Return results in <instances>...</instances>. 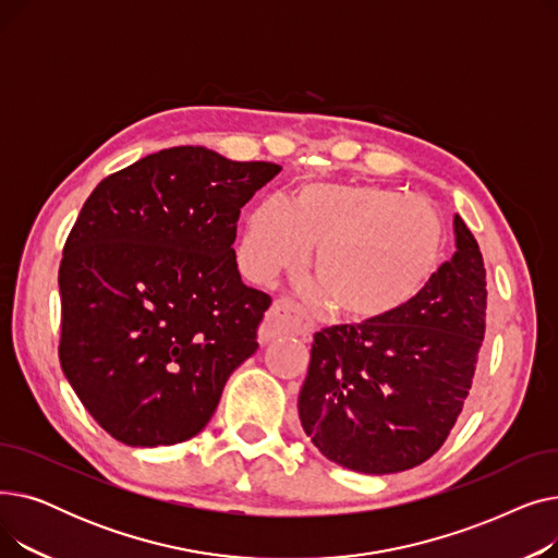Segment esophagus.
Segmentation results:
<instances>
[{
	"instance_id": "obj_1",
	"label": "esophagus",
	"mask_w": 558,
	"mask_h": 558,
	"mask_svg": "<svg viewBox=\"0 0 558 558\" xmlns=\"http://www.w3.org/2000/svg\"><path fill=\"white\" fill-rule=\"evenodd\" d=\"M314 324L312 318L305 314V310L294 301V299H287L280 296L274 301L271 310L264 316L262 326H259V339L262 341H269L274 337L280 335H312Z\"/></svg>"
}]
</instances>
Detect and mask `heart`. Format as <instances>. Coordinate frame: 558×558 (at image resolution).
Listing matches in <instances>:
<instances>
[{"mask_svg": "<svg viewBox=\"0 0 558 558\" xmlns=\"http://www.w3.org/2000/svg\"><path fill=\"white\" fill-rule=\"evenodd\" d=\"M446 228L423 198L357 183H307L287 203L257 201L240 246L244 271L267 280L314 255L312 296L345 318L383 320L412 303L444 257Z\"/></svg>", "mask_w": 558, "mask_h": 558, "instance_id": "b5f03b06", "label": "heart"}]
</instances>
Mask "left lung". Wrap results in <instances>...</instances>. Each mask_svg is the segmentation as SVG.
I'll use <instances>...</instances> for the list:
<instances>
[{"instance_id": "8db88e82", "label": "left lung", "mask_w": 558, "mask_h": 558, "mask_svg": "<svg viewBox=\"0 0 558 558\" xmlns=\"http://www.w3.org/2000/svg\"><path fill=\"white\" fill-rule=\"evenodd\" d=\"M454 234L457 253L407 307L314 335L301 423L350 471L421 465L446 444L471 393L486 330V269L459 215Z\"/></svg>"}]
</instances>
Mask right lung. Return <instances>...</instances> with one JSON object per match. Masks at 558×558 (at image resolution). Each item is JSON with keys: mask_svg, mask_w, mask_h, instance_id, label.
Returning <instances> with one entry per match:
<instances>
[{"mask_svg": "<svg viewBox=\"0 0 558 558\" xmlns=\"http://www.w3.org/2000/svg\"><path fill=\"white\" fill-rule=\"evenodd\" d=\"M173 146L110 173L63 246L58 357L90 416L133 448L183 444L257 350L271 296L246 287L232 242L280 173Z\"/></svg>", "mask_w": 558, "mask_h": 558, "instance_id": "obj_1", "label": "right lung"}]
</instances>
